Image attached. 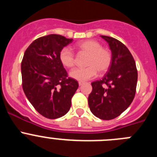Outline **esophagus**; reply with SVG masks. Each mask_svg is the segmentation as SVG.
<instances>
[{
	"label": "esophagus",
	"mask_w": 157,
	"mask_h": 157,
	"mask_svg": "<svg viewBox=\"0 0 157 157\" xmlns=\"http://www.w3.org/2000/svg\"><path fill=\"white\" fill-rule=\"evenodd\" d=\"M83 84H84V82H78V85L79 86H82Z\"/></svg>",
	"instance_id": "34e87169"
}]
</instances>
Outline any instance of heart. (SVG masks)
Returning <instances> with one entry per match:
<instances>
[{
    "mask_svg": "<svg viewBox=\"0 0 157 157\" xmlns=\"http://www.w3.org/2000/svg\"><path fill=\"white\" fill-rule=\"evenodd\" d=\"M77 48L80 53L88 54L86 60L87 67L76 68L70 72V76L80 82L92 79L98 72L103 74L110 68L112 63V54L108 48L101 47V43L95 40H86L78 43ZM59 61L67 68L75 65V56L67 47H63L59 53Z\"/></svg>",
    "mask_w": 157,
    "mask_h": 157,
    "instance_id": "obj_1",
    "label": "heart"
}]
</instances>
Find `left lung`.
<instances>
[{
  "instance_id": "8db88e82",
  "label": "left lung",
  "mask_w": 157,
  "mask_h": 157,
  "mask_svg": "<svg viewBox=\"0 0 157 157\" xmlns=\"http://www.w3.org/2000/svg\"><path fill=\"white\" fill-rule=\"evenodd\" d=\"M101 37L109 43L112 63L102 79L91 83L93 90L88 103L94 116L110 120L122 114L134 100L138 71L134 57L124 44L114 37Z\"/></svg>"
}]
</instances>
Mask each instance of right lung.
Segmentation results:
<instances>
[{"label": "right lung", "instance_id": "right-lung-1", "mask_svg": "<svg viewBox=\"0 0 157 157\" xmlns=\"http://www.w3.org/2000/svg\"><path fill=\"white\" fill-rule=\"evenodd\" d=\"M72 40L59 34L43 36L29 45L22 60L25 95L36 111L48 119L67 113L78 87V82L67 76L59 59L60 50Z\"/></svg>", "mask_w": 157, "mask_h": 157}]
</instances>
